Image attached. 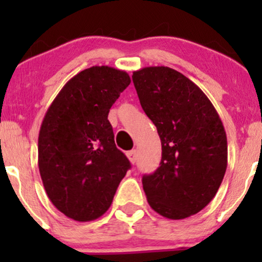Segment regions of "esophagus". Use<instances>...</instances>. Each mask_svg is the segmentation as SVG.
<instances>
[{
  "instance_id": "esophagus-1",
  "label": "esophagus",
  "mask_w": 262,
  "mask_h": 262,
  "mask_svg": "<svg viewBox=\"0 0 262 262\" xmlns=\"http://www.w3.org/2000/svg\"><path fill=\"white\" fill-rule=\"evenodd\" d=\"M127 158L129 159V161L132 162V164H135L138 160V154H137V150H130V151L127 152Z\"/></svg>"
}]
</instances>
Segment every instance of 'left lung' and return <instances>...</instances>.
Returning a JSON list of instances; mask_svg holds the SVG:
<instances>
[{
  "instance_id": "8db88e82",
  "label": "left lung",
  "mask_w": 262,
  "mask_h": 262,
  "mask_svg": "<svg viewBox=\"0 0 262 262\" xmlns=\"http://www.w3.org/2000/svg\"><path fill=\"white\" fill-rule=\"evenodd\" d=\"M132 79L161 140L160 166L143 176L148 203L165 218L191 217L214 198L223 181V123L202 90L173 69L149 66L134 71Z\"/></svg>"
}]
</instances>
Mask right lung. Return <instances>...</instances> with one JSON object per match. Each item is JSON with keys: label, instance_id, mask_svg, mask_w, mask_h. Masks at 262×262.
Returning a JSON list of instances; mask_svg holds the SVG:
<instances>
[{"label": "right lung", "instance_id": "add662e5", "mask_svg": "<svg viewBox=\"0 0 262 262\" xmlns=\"http://www.w3.org/2000/svg\"><path fill=\"white\" fill-rule=\"evenodd\" d=\"M130 83L123 70L92 66L70 79L48 108L38 166L54 206L77 222L100 218L130 162L114 143L111 107Z\"/></svg>", "mask_w": 262, "mask_h": 262}]
</instances>
